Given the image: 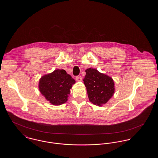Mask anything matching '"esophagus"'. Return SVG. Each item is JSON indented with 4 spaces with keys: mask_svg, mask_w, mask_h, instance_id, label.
Here are the masks:
<instances>
[{
    "mask_svg": "<svg viewBox=\"0 0 158 158\" xmlns=\"http://www.w3.org/2000/svg\"><path fill=\"white\" fill-rule=\"evenodd\" d=\"M76 81H81L82 80V77L81 76H77L76 77Z\"/></svg>",
    "mask_w": 158,
    "mask_h": 158,
    "instance_id": "esophagus-1",
    "label": "esophagus"
}]
</instances>
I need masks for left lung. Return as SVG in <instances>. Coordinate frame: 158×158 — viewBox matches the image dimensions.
<instances>
[{
	"label": "left lung",
	"instance_id": "1",
	"mask_svg": "<svg viewBox=\"0 0 158 158\" xmlns=\"http://www.w3.org/2000/svg\"><path fill=\"white\" fill-rule=\"evenodd\" d=\"M85 72L83 82L89 101L98 106L106 103L114 93L113 79L99 72L95 69L89 68Z\"/></svg>",
	"mask_w": 158,
	"mask_h": 158
}]
</instances>
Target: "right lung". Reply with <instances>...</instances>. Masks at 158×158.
<instances>
[{"label": "right lung", "instance_id": "obj_1", "mask_svg": "<svg viewBox=\"0 0 158 158\" xmlns=\"http://www.w3.org/2000/svg\"><path fill=\"white\" fill-rule=\"evenodd\" d=\"M75 83V79L64 70L57 69L40 79L39 89L51 104L59 105L68 101L70 89Z\"/></svg>", "mask_w": 158, "mask_h": 158}]
</instances>
